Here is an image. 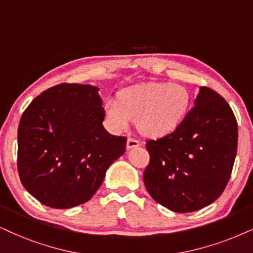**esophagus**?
I'll list each match as a JSON object with an SVG mask.
<instances>
[{
    "label": "esophagus",
    "mask_w": 253,
    "mask_h": 253,
    "mask_svg": "<svg viewBox=\"0 0 253 253\" xmlns=\"http://www.w3.org/2000/svg\"><path fill=\"white\" fill-rule=\"evenodd\" d=\"M141 145V141H140V140H137V139H135V137H128V139H127V149H132V148H135V147H137V146H140Z\"/></svg>",
    "instance_id": "esophagus-1"
}]
</instances>
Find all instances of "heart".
Instances as JSON below:
<instances>
[{"label": "heart", "mask_w": 253, "mask_h": 253, "mask_svg": "<svg viewBox=\"0 0 253 253\" xmlns=\"http://www.w3.org/2000/svg\"><path fill=\"white\" fill-rule=\"evenodd\" d=\"M189 93L184 86L169 83H147L123 89L116 99H107L105 116L114 129L128 127L137 119V128L146 135L171 130L184 117Z\"/></svg>", "instance_id": "heart-1"}]
</instances>
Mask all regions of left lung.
Segmentation results:
<instances>
[{
  "label": "left lung",
  "instance_id": "left-lung-1",
  "mask_svg": "<svg viewBox=\"0 0 253 253\" xmlns=\"http://www.w3.org/2000/svg\"><path fill=\"white\" fill-rule=\"evenodd\" d=\"M238 126L225 99L202 86L195 105L174 132L148 140L143 182L150 196L175 212L211 204L231 176Z\"/></svg>",
  "mask_w": 253,
  "mask_h": 253
}]
</instances>
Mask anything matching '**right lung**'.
<instances>
[{"label":"right lung","instance_id":"add662e5","mask_svg":"<svg viewBox=\"0 0 253 253\" xmlns=\"http://www.w3.org/2000/svg\"><path fill=\"white\" fill-rule=\"evenodd\" d=\"M98 87L59 84L23 112L17 169L23 187L44 206L69 209L91 198L108 167L126 150V137L104 128Z\"/></svg>","mask_w":253,"mask_h":253}]
</instances>
